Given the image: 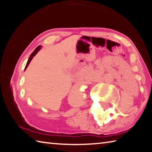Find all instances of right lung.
Returning <instances> with one entry per match:
<instances>
[{
	"mask_svg": "<svg viewBox=\"0 0 152 152\" xmlns=\"http://www.w3.org/2000/svg\"><path fill=\"white\" fill-rule=\"evenodd\" d=\"M41 48H42V45H39V46H37V48H36L35 50H34V51H33V52L31 53V54L30 55V56H29V59H28V61H27V62L26 66H25V70H26V68H27V66H29V63L31 62V60H32V59H33V58L34 57V56H35L36 54H37L38 51H39L41 50Z\"/></svg>",
	"mask_w": 152,
	"mask_h": 152,
	"instance_id": "obj_1",
	"label": "right lung"
}]
</instances>
